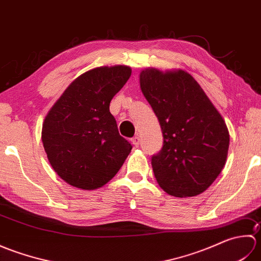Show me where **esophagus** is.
Wrapping results in <instances>:
<instances>
[{
	"mask_svg": "<svg viewBox=\"0 0 261 261\" xmlns=\"http://www.w3.org/2000/svg\"><path fill=\"white\" fill-rule=\"evenodd\" d=\"M131 142L135 147H138V146H139V143H140V140H139V138H138V137H135V138H132V139H131Z\"/></svg>",
	"mask_w": 261,
	"mask_h": 261,
	"instance_id": "1",
	"label": "esophagus"
}]
</instances>
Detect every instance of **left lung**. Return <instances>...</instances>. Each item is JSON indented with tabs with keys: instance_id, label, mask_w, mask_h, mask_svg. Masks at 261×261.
I'll return each mask as SVG.
<instances>
[{
	"instance_id": "left-lung-1",
	"label": "left lung",
	"mask_w": 261,
	"mask_h": 261,
	"mask_svg": "<svg viewBox=\"0 0 261 261\" xmlns=\"http://www.w3.org/2000/svg\"><path fill=\"white\" fill-rule=\"evenodd\" d=\"M140 87L163 131L162 150L151 157L159 186L177 197L206 191L228 156L230 136L222 116L184 70H142Z\"/></svg>"
}]
</instances>
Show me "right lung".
<instances>
[{
    "mask_svg": "<svg viewBox=\"0 0 261 261\" xmlns=\"http://www.w3.org/2000/svg\"><path fill=\"white\" fill-rule=\"evenodd\" d=\"M131 76L126 66L94 68L71 83L42 124V143L60 178L95 190L122 167L131 143L121 137L110 102Z\"/></svg>",
    "mask_w": 261,
    "mask_h": 261,
    "instance_id": "right-lung-1",
    "label": "right lung"
}]
</instances>
